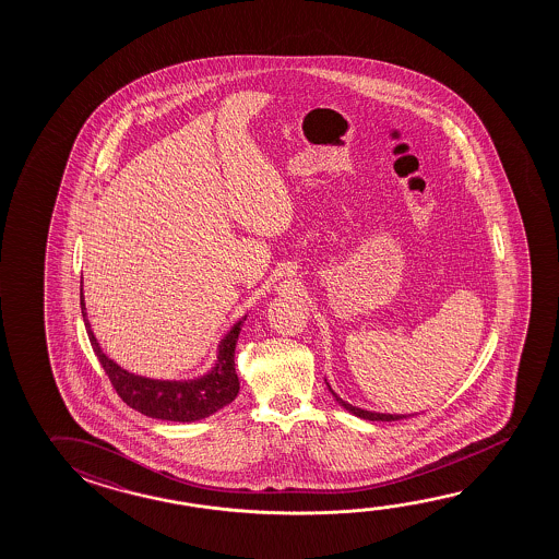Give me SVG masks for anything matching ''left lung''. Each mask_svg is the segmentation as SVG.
I'll return each instance as SVG.
<instances>
[{"label":"left lung","instance_id":"left-lung-1","mask_svg":"<svg viewBox=\"0 0 559 559\" xmlns=\"http://www.w3.org/2000/svg\"><path fill=\"white\" fill-rule=\"evenodd\" d=\"M325 384H328V380H325ZM328 388H330L331 394H333V397H335V402L343 407V409H347L348 413H353V415H357V417H360V419H367V421H400V419H403V417H412V415H417V413H412V415H400V413H376V412H367V409H360V407H357V405H350V403L345 402V400H341L333 390H331V385L328 384Z\"/></svg>","mask_w":559,"mask_h":559}]
</instances>
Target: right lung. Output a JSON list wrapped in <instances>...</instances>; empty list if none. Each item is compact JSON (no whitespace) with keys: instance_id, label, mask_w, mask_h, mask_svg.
<instances>
[{"instance_id":"obj_1","label":"right lung","mask_w":559,"mask_h":559,"mask_svg":"<svg viewBox=\"0 0 559 559\" xmlns=\"http://www.w3.org/2000/svg\"><path fill=\"white\" fill-rule=\"evenodd\" d=\"M83 323L87 337L92 341L93 353L99 358L102 367L109 376L110 384L122 397V402L132 409L162 421L192 423L211 417L236 400L239 392V378L236 374V345L239 331L248 316H243L234 328L224 335L216 353V362L206 374L192 380H154L146 376L132 374L119 367L112 358L103 353L102 345L93 335L92 323L87 320L83 281L80 288Z\"/></svg>"}]
</instances>
